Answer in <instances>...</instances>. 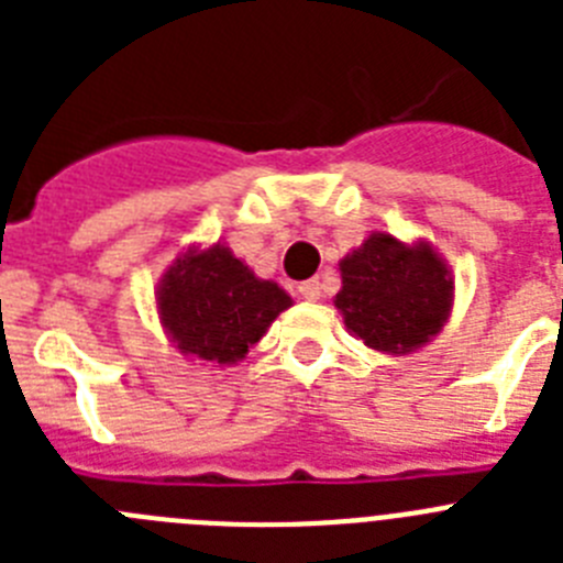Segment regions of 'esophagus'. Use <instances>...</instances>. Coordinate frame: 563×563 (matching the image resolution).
Returning <instances> with one entry per match:
<instances>
[{"label": "esophagus", "instance_id": "obj_1", "mask_svg": "<svg viewBox=\"0 0 563 563\" xmlns=\"http://www.w3.org/2000/svg\"><path fill=\"white\" fill-rule=\"evenodd\" d=\"M298 296L307 298V301H316V298L321 296V285H318V278H307V282H301V285H298Z\"/></svg>", "mask_w": 563, "mask_h": 563}]
</instances>
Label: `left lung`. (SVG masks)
Wrapping results in <instances>:
<instances>
[{"mask_svg":"<svg viewBox=\"0 0 563 563\" xmlns=\"http://www.w3.org/2000/svg\"><path fill=\"white\" fill-rule=\"evenodd\" d=\"M335 307L366 346L411 352L437 335L451 310L449 271L429 245L375 233L341 262Z\"/></svg>","mask_w":563,"mask_h":563,"instance_id":"8db88e82","label":"left lung"}]
</instances>
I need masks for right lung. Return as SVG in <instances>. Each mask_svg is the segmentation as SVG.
<instances>
[{"label":"right lung","instance_id":"1","mask_svg":"<svg viewBox=\"0 0 563 563\" xmlns=\"http://www.w3.org/2000/svg\"><path fill=\"white\" fill-rule=\"evenodd\" d=\"M161 316L183 352L202 361L233 363L245 357L290 296L253 276L228 247L188 251L161 285Z\"/></svg>","mask_w":563,"mask_h":563}]
</instances>
